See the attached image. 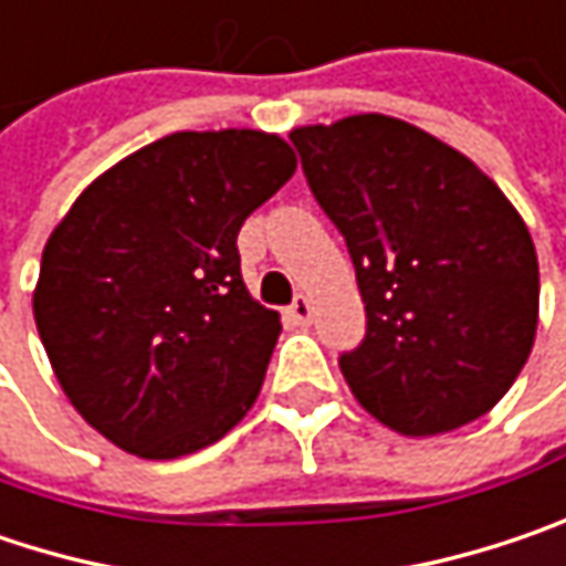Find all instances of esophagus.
Listing matches in <instances>:
<instances>
[{
    "mask_svg": "<svg viewBox=\"0 0 566 566\" xmlns=\"http://www.w3.org/2000/svg\"><path fill=\"white\" fill-rule=\"evenodd\" d=\"M287 316H291L294 323L307 326V323H311V316H314V301H311L307 294H297V297H294V304L287 307Z\"/></svg>",
    "mask_w": 566,
    "mask_h": 566,
    "instance_id": "esophagus-1",
    "label": "esophagus"
}]
</instances>
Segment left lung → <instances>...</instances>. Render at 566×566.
<instances>
[{
  "label": "left lung",
  "mask_w": 566,
  "mask_h": 566,
  "mask_svg": "<svg viewBox=\"0 0 566 566\" xmlns=\"http://www.w3.org/2000/svg\"><path fill=\"white\" fill-rule=\"evenodd\" d=\"M291 140L368 314L365 343L339 358L355 400L410 439L490 413L538 329V255L513 201L400 117L304 124Z\"/></svg>",
  "instance_id": "1"
}]
</instances>
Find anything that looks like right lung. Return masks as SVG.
Here are the masks:
<instances>
[{
  "mask_svg": "<svg viewBox=\"0 0 566 566\" xmlns=\"http://www.w3.org/2000/svg\"><path fill=\"white\" fill-rule=\"evenodd\" d=\"M294 169L279 134L176 130L92 179L53 227L34 323L63 394L112 446L172 461L252 410L282 316L250 294L237 233Z\"/></svg>",
  "mask_w": 566,
  "mask_h": 566,
  "instance_id": "obj_1",
  "label": "right lung"
}]
</instances>
